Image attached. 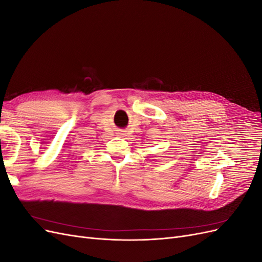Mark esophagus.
Masks as SVG:
<instances>
[{
	"instance_id": "esophagus-1",
	"label": "esophagus",
	"mask_w": 262,
	"mask_h": 262,
	"mask_svg": "<svg viewBox=\"0 0 262 262\" xmlns=\"http://www.w3.org/2000/svg\"><path fill=\"white\" fill-rule=\"evenodd\" d=\"M120 134H123V133H120Z\"/></svg>"
}]
</instances>
